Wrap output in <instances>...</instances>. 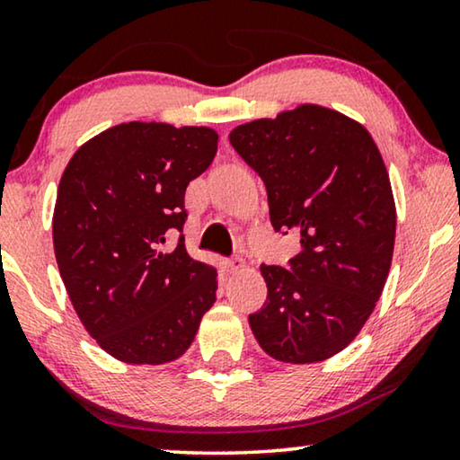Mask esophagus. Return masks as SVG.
<instances>
[{"mask_svg": "<svg viewBox=\"0 0 460 460\" xmlns=\"http://www.w3.org/2000/svg\"><path fill=\"white\" fill-rule=\"evenodd\" d=\"M225 267L229 269V273H237V270H242L245 267V261H243V258H239V256H233V258H229L227 262H225Z\"/></svg>", "mask_w": 460, "mask_h": 460, "instance_id": "34e87169", "label": "esophagus"}]
</instances>
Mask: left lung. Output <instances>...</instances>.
Wrapping results in <instances>:
<instances>
[{
  "instance_id": "8db88e82",
  "label": "left lung",
  "mask_w": 460,
  "mask_h": 460,
  "mask_svg": "<svg viewBox=\"0 0 460 460\" xmlns=\"http://www.w3.org/2000/svg\"><path fill=\"white\" fill-rule=\"evenodd\" d=\"M261 174L277 233L300 235L288 267L262 264L269 294L250 327L269 357L319 362L350 344L390 273L396 208L381 154L358 122L297 106L229 133Z\"/></svg>"
}]
</instances>
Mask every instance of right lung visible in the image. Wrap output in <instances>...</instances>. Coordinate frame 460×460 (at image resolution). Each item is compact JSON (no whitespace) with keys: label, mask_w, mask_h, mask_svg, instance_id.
<instances>
[{"label":"right lung","mask_w":460,"mask_h":460,"mask_svg":"<svg viewBox=\"0 0 460 460\" xmlns=\"http://www.w3.org/2000/svg\"><path fill=\"white\" fill-rule=\"evenodd\" d=\"M217 141L208 127L125 122L81 146L62 174L58 269L81 323L114 358H179L217 300V269L193 261L183 237L185 190L215 160Z\"/></svg>","instance_id":"add662e5"}]
</instances>
